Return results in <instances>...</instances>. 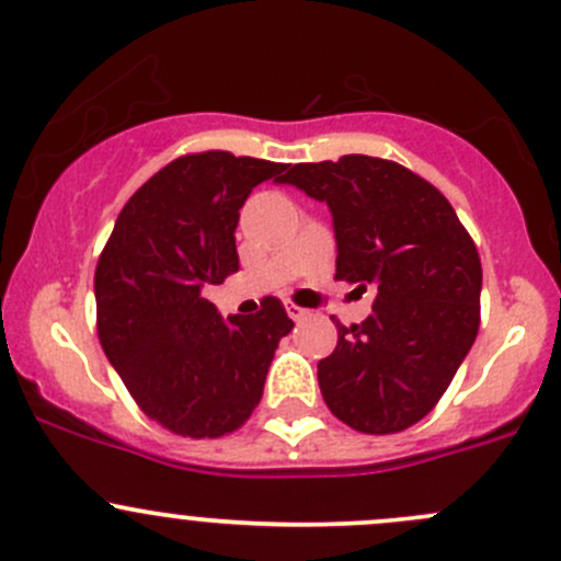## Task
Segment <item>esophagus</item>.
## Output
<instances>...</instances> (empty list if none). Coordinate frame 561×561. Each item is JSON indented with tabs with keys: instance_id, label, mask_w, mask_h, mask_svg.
<instances>
[{
	"instance_id": "esophagus-1",
	"label": "esophagus",
	"mask_w": 561,
	"mask_h": 561,
	"mask_svg": "<svg viewBox=\"0 0 561 561\" xmlns=\"http://www.w3.org/2000/svg\"><path fill=\"white\" fill-rule=\"evenodd\" d=\"M287 314H290V320L300 322L309 317V309H300V306H296V304H287Z\"/></svg>"
}]
</instances>
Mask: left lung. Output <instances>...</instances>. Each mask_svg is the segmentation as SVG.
Masks as SVG:
<instances>
[{
    "label": "left lung",
    "mask_w": 561,
    "mask_h": 561,
    "mask_svg": "<svg viewBox=\"0 0 561 561\" xmlns=\"http://www.w3.org/2000/svg\"><path fill=\"white\" fill-rule=\"evenodd\" d=\"M282 182L333 215L335 279L376 287L374 311L339 328L317 363L322 398L357 433L411 427L440 400L481 322V257L444 193L370 156L296 163Z\"/></svg>",
    "instance_id": "8db88e82"
}]
</instances>
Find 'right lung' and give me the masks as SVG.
<instances>
[{
	"label": "right lung",
	"instance_id": "right-lung-1",
	"mask_svg": "<svg viewBox=\"0 0 561 561\" xmlns=\"http://www.w3.org/2000/svg\"><path fill=\"white\" fill-rule=\"evenodd\" d=\"M285 163L226 150L167 163L128 198L99 255L96 330L112 368L150 420L185 438H222L263 398L293 330L279 298L222 320L204 287L239 271L236 222L252 187Z\"/></svg>",
	"mask_w": 561,
	"mask_h": 561
}]
</instances>
